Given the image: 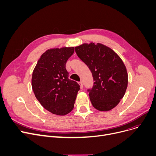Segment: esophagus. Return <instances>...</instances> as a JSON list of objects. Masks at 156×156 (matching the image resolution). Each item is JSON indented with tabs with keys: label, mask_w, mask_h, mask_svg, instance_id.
I'll return each instance as SVG.
<instances>
[{
	"label": "esophagus",
	"mask_w": 156,
	"mask_h": 156,
	"mask_svg": "<svg viewBox=\"0 0 156 156\" xmlns=\"http://www.w3.org/2000/svg\"><path fill=\"white\" fill-rule=\"evenodd\" d=\"M79 85L80 86V88H83V83L82 81H80V82H79Z\"/></svg>",
	"instance_id": "1"
}]
</instances>
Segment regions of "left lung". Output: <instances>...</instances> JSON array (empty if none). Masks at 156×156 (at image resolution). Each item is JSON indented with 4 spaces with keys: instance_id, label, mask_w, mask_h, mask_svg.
Wrapping results in <instances>:
<instances>
[{
    "instance_id": "left-lung-1",
    "label": "left lung",
    "mask_w": 156,
    "mask_h": 156,
    "mask_svg": "<svg viewBox=\"0 0 156 156\" xmlns=\"http://www.w3.org/2000/svg\"><path fill=\"white\" fill-rule=\"evenodd\" d=\"M75 50L92 73L93 86L87 91L93 106L100 111L116 107L128 87V73L121 58L100 43L83 44Z\"/></svg>"
}]
</instances>
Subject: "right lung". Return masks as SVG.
<instances>
[{"label": "right lung", "mask_w": 156, "mask_h": 156, "mask_svg": "<svg viewBox=\"0 0 156 156\" xmlns=\"http://www.w3.org/2000/svg\"><path fill=\"white\" fill-rule=\"evenodd\" d=\"M74 48L48 49L34 70L32 87L41 105L52 114L64 115L73 108L80 86L69 79L66 63Z\"/></svg>", "instance_id": "1"}]
</instances>
